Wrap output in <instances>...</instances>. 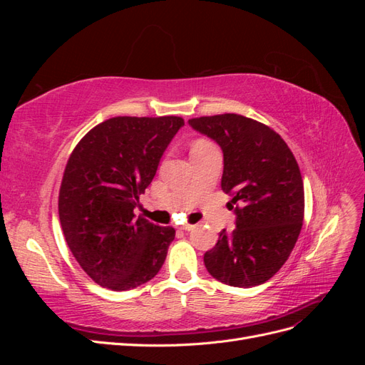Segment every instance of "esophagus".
<instances>
[{"instance_id":"esophagus-1","label":"esophagus","mask_w":365,"mask_h":365,"mask_svg":"<svg viewBox=\"0 0 365 365\" xmlns=\"http://www.w3.org/2000/svg\"><path fill=\"white\" fill-rule=\"evenodd\" d=\"M195 228V225H190V224H185V225H181L180 227V230H185V231H190V230H193Z\"/></svg>"}]
</instances>
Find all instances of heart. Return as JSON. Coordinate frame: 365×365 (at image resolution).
<instances>
[{"mask_svg":"<svg viewBox=\"0 0 365 365\" xmlns=\"http://www.w3.org/2000/svg\"><path fill=\"white\" fill-rule=\"evenodd\" d=\"M213 143H210L208 140H204V138H200V140H195L193 145H192V152H196V150H202L208 146H212Z\"/></svg>","mask_w":365,"mask_h":365,"instance_id":"1","label":"heart"}]
</instances>
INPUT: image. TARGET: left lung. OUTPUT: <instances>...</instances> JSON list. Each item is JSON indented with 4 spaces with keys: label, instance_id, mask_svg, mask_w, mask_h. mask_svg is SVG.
<instances>
[{
    "label": "left lung",
    "instance_id": "obj_1",
    "mask_svg": "<svg viewBox=\"0 0 365 365\" xmlns=\"http://www.w3.org/2000/svg\"><path fill=\"white\" fill-rule=\"evenodd\" d=\"M189 123L222 149L220 185L237 205L236 228L220 231L217 244L204 254L205 268L230 286L262 284L288 260L303 225L304 189L294 153L277 132L244 115Z\"/></svg>",
    "mask_w": 365,
    "mask_h": 365
}]
</instances>
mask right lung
<instances>
[{
  "mask_svg": "<svg viewBox=\"0 0 365 365\" xmlns=\"http://www.w3.org/2000/svg\"><path fill=\"white\" fill-rule=\"evenodd\" d=\"M182 125L176 115L113 117L71 152L59 189L61 227L77 263L103 288H137L163 267L175 230L135 217L134 208Z\"/></svg>",
  "mask_w": 365,
  "mask_h": 365,
  "instance_id": "obj_1",
  "label": "right lung"
}]
</instances>
